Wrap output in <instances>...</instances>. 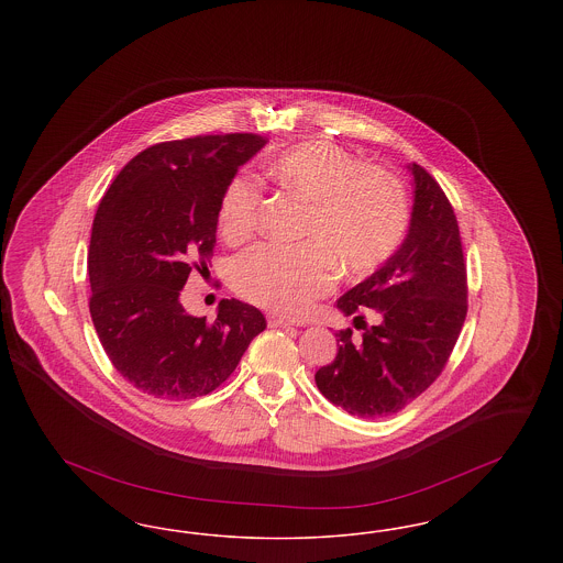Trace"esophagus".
<instances>
[{
    "instance_id": "esophagus-1",
    "label": "esophagus",
    "mask_w": 563,
    "mask_h": 563,
    "mask_svg": "<svg viewBox=\"0 0 563 563\" xmlns=\"http://www.w3.org/2000/svg\"><path fill=\"white\" fill-rule=\"evenodd\" d=\"M269 327H291L294 321H289V319H285V317H278V314H272L268 319Z\"/></svg>"
}]
</instances>
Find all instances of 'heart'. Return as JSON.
Listing matches in <instances>:
<instances>
[{
    "label": "heart",
    "instance_id": "heart-1",
    "mask_svg": "<svg viewBox=\"0 0 563 563\" xmlns=\"http://www.w3.org/2000/svg\"><path fill=\"white\" fill-rule=\"evenodd\" d=\"M269 177L308 202L299 244H260L234 264L236 291L287 317L310 312L331 291L338 266L367 276L401 246L409 228V200L401 181L363 164L346 147L317 139L280 152L266 164ZM262 188L239 175L223 189L219 230L230 242L246 241L260 223Z\"/></svg>",
    "mask_w": 563,
    "mask_h": 563
}]
</instances>
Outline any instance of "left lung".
<instances>
[{
	"mask_svg": "<svg viewBox=\"0 0 563 563\" xmlns=\"http://www.w3.org/2000/svg\"><path fill=\"white\" fill-rule=\"evenodd\" d=\"M413 175V211L399 251L369 278L338 299V308L363 321L335 333L340 350L314 379L322 395L358 418L397 413L441 375L466 319V264L454 209L420 164ZM369 307L378 322L367 328Z\"/></svg>",
	"mask_w": 563,
	"mask_h": 563,
	"instance_id": "left-lung-1",
	"label": "left lung"
}]
</instances>
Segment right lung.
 Returning <instances> with one entry per match:
<instances>
[{"mask_svg": "<svg viewBox=\"0 0 563 563\" xmlns=\"http://www.w3.org/2000/svg\"><path fill=\"white\" fill-rule=\"evenodd\" d=\"M266 141L239 133L156 143L118 173L97 209L90 317L113 367L150 397L213 393L266 329L239 299H221L214 322L189 317L179 301L189 272L213 255L223 189Z\"/></svg>", "mask_w": 563, "mask_h": 563, "instance_id": "obj_1", "label": "right lung"}]
</instances>
